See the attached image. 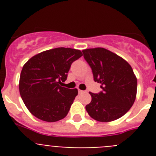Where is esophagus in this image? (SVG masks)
<instances>
[{
  "label": "esophagus",
  "mask_w": 156,
  "mask_h": 156,
  "mask_svg": "<svg viewBox=\"0 0 156 156\" xmlns=\"http://www.w3.org/2000/svg\"><path fill=\"white\" fill-rule=\"evenodd\" d=\"M83 93H86V91H84V90H79V94H83Z\"/></svg>",
  "instance_id": "1"
}]
</instances>
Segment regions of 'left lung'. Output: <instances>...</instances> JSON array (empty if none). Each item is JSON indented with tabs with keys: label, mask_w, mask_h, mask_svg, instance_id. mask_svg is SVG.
Returning a JSON list of instances; mask_svg holds the SVG:
<instances>
[{
	"label": "left lung",
	"mask_w": 156,
	"mask_h": 156,
	"mask_svg": "<svg viewBox=\"0 0 156 156\" xmlns=\"http://www.w3.org/2000/svg\"><path fill=\"white\" fill-rule=\"evenodd\" d=\"M90 65L95 82L100 83L102 91L89 92L91 101L86 110L99 122H111L127 112L137 95V77L130 65L116 54L103 48L82 51Z\"/></svg>",
	"instance_id": "1"
}]
</instances>
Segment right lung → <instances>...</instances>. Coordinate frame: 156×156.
Returning <instances> with one entry per match:
<instances>
[{
	"label": "right lung",
	"instance_id": "1",
	"mask_svg": "<svg viewBox=\"0 0 156 156\" xmlns=\"http://www.w3.org/2000/svg\"><path fill=\"white\" fill-rule=\"evenodd\" d=\"M83 55L80 50L57 48L30 58L23 66L19 92L32 115L46 122H56L67 115L78 90L62 87L71 64Z\"/></svg>",
	"mask_w": 156,
	"mask_h": 156
}]
</instances>
